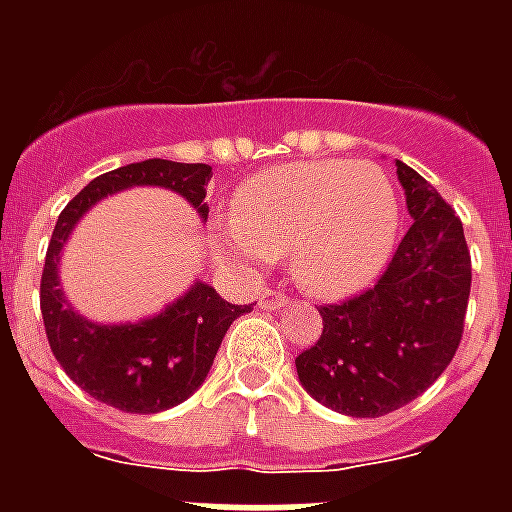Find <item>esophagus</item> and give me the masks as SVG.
<instances>
[{
	"mask_svg": "<svg viewBox=\"0 0 512 512\" xmlns=\"http://www.w3.org/2000/svg\"><path fill=\"white\" fill-rule=\"evenodd\" d=\"M289 297L276 292V289H265L263 295H260V308L265 311H281V308H287Z\"/></svg>",
	"mask_w": 512,
	"mask_h": 512,
	"instance_id": "obj_1",
	"label": "esophagus"
}]
</instances>
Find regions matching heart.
Wrapping results in <instances>:
<instances>
[{
  "instance_id": "b5f03b06",
  "label": "heart",
  "mask_w": 512,
  "mask_h": 512,
  "mask_svg": "<svg viewBox=\"0 0 512 512\" xmlns=\"http://www.w3.org/2000/svg\"><path fill=\"white\" fill-rule=\"evenodd\" d=\"M396 231V191L377 164L295 162L241 183L233 217L212 225V249L239 273L263 271L289 249L292 276L337 300L382 271Z\"/></svg>"
}]
</instances>
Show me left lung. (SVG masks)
Returning <instances> with one entry per match:
<instances>
[{
	"instance_id": "obj_1",
	"label": "left lung",
	"mask_w": 512,
	"mask_h": 512,
	"mask_svg": "<svg viewBox=\"0 0 512 512\" xmlns=\"http://www.w3.org/2000/svg\"><path fill=\"white\" fill-rule=\"evenodd\" d=\"M396 175L412 228L372 289L319 308L324 332L295 358L300 385L348 417H382L425 393L457 353L468 311L460 217L420 172L396 162Z\"/></svg>"
}]
</instances>
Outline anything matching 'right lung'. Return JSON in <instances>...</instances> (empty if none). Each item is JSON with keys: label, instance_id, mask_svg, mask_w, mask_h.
Masks as SVG:
<instances>
[{"label": "right lung", "instance_id": "add662e5", "mask_svg": "<svg viewBox=\"0 0 512 512\" xmlns=\"http://www.w3.org/2000/svg\"><path fill=\"white\" fill-rule=\"evenodd\" d=\"M209 177V164L148 159L95 177L60 212L42 273L44 332L68 377L100 404L132 414H156L183 404L207 380L228 327L255 303L233 305L207 281H193L154 316L122 324L92 321L68 303L60 287V255L68 236L98 201L138 185L175 191L207 223Z\"/></svg>", "mask_w": 512, "mask_h": 512}]
</instances>
